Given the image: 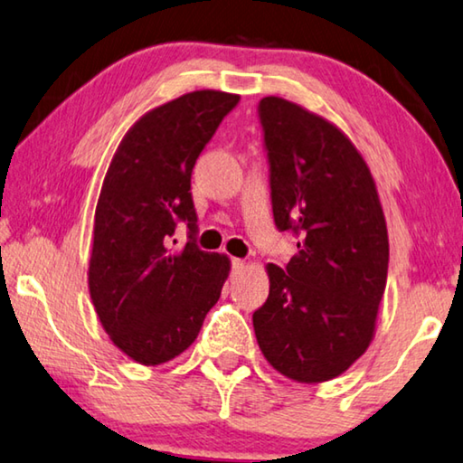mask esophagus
<instances>
[{
	"mask_svg": "<svg viewBox=\"0 0 463 463\" xmlns=\"http://www.w3.org/2000/svg\"><path fill=\"white\" fill-rule=\"evenodd\" d=\"M231 268H232L234 274H237V271H241V269L245 268V261H243V260H237V258H232V260H231Z\"/></svg>",
	"mask_w": 463,
	"mask_h": 463,
	"instance_id": "1",
	"label": "esophagus"
}]
</instances>
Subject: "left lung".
Listing matches in <instances>:
<instances>
[{"instance_id":"left-lung-1","label":"left lung","mask_w":463,"mask_h":463,"mask_svg":"<svg viewBox=\"0 0 463 463\" xmlns=\"http://www.w3.org/2000/svg\"><path fill=\"white\" fill-rule=\"evenodd\" d=\"M276 229L298 239L253 313L269 364L300 383L348 369L369 348L387 282L390 243L375 183L350 139L278 97L258 105Z\"/></svg>"}]
</instances>
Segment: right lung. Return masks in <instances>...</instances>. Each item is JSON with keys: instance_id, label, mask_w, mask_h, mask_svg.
Instances as JSON below:
<instances>
[{"instance_id": "1", "label": "right lung", "mask_w": 463, "mask_h": 463, "mask_svg": "<svg viewBox=\"0 0 463 463\" xmlns=\"http://www.w3.org/2000/svg\"><path fill=\"white\" fill-rule=\"evenodd\" d=\"M239 94L197 90L146 113L117 148L102 183L88 284L117 348L160 364L192 346L216 305L231 261L197 247L195 160ZM185 222L188 243L172 237Z\"/></svg>"}]
</instances>
